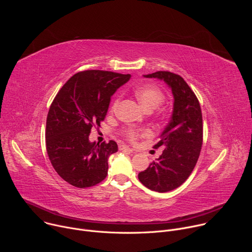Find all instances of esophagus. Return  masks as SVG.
Segmentation results:
<instances>
[{
  "label": "esophagus",
  "mask_w": 252,
  "mask_h": 252,
  "mask_svg": "<svg viewBox=\"0 0 252 252\" xmlns=\"http://www.w3.org/2000/svg\"><path fill=\"white\" fill-rule=\"evenodd\" d=\"M119 150L122 151V152H128V153H132L133 152L130 148H128L126 146H124V145H120L119 146Z\"/></svg>",
  "instance_id": "34e87169"
}]
</instances>
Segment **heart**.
I'll return each mask as SVG.
<instances>
[{
    "label": "heart",
    "mask_w": 252,
    "mask_h": 252,
    "mask_svg": "<svg viewBox=\"0 0 252 252\" xmlns=\"http://www.w3.org/2000/svg\"><path fill=\"white\" fill-rule=\"evenodd\" d=\"M134 94L142 106L149 112L157 109L165 99V94L163 91L156 85L153 84H143L134 89ZM121 98L118 96L116 97L111 105V112L114 113L117 111L118 106L120 104ZM149 131L147 130H138L135 128H127L125 130V136L129 141H136L138 137L142 135H147Z\"/></svg>",
    "instance_id": "b5f03b06"
}]
</instances>
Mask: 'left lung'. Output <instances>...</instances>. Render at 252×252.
<instances>
[{
    "mask_svg": "<svg viewBox=\"0 0 252 252\" xmlns=\"http://www.w3.org/2000/svg\"><path fill=\"white\" fill-rule=\"evenodd\" d=\"M146 77L163 80L171 88L174 102L171 121L154 146L161 147L162 154L138 173V179L152 190L166 192L181 187L197 162L203 140L202 114L198 98L179 75L158 70Z\"/></svg>",
    "mask_w": 252,
    "mask_h": 252,
    "instance_id": "8db88e82",
    "label": "left lung"
}]
</instances>
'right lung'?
Listing matches in <instances>:
<instances>
[{
    "instance_id": "obj_1",
    "label": "right lung",
    "mask_w": 252,
    "mask_h": 252,
    "mask_svg": "<svg viewBox=\"0 0 252 252\" xmlns=\"http://www.w3.org/2000/svg\"><path fill=\"white\" fill-rule=\"evenodd\" d=\"M129 79L109 70H83L55 96L47 117L46 147L53 167L67 184L86 189L106 177L107 159L118 152L117 142L98 145L89 135L104 120L111 96Z\"/></svg>"
}]
</instances>
